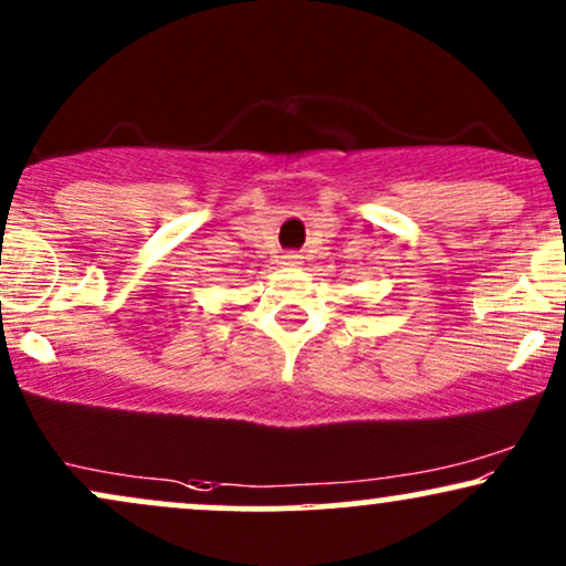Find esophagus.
Masks as SVG:
<instances>
[{"instance_id":"esophagus-1","label":"esophagus","mask_w":566,"mask_h":566,"mask_svg":"<svg viewBox=\"0 0 566 566\" xmlns=\"http://www.w3.org/2000/svg\"><path fill=\"white\" fill-rule=\"evenodd\" d=\"M284 263H287V265L303 263V255H297V252H290V255H284Z\"/></svg>"}]
</instances>
